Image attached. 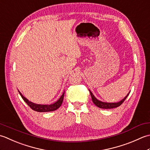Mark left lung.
I'll list each match as a JSON object with an SVG mask.
<instances>
[{
	"label": "left lung",
	"instance_id": "1",
	"mask_svg": "<svg viewBox=\"0 0 150 150\" xmlns=\"http://www.w3.org/2000/svg\"><path fill=\"white\" fill-rule=\"evenodd\" d=\"M89 92L91 94V98H92V100L93 103L95 104L97 107H98L102 109H112V108H117V107L120 106L122 103L124 102V100L126 99V98L127 97V96L129 95V93L127 94V96H125L124 98V99H122V100H120V102H114V103H109V102H102L99 100H98L94 96V94H93V93L89 90Z\"/></svg>",
	"mask_w": 150,
	"mask_h": 150
}]
</instances>
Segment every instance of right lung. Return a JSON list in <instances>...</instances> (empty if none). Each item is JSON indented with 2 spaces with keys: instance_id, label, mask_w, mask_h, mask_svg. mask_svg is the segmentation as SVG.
Instances as JSON below:
<instances>
[{
  "instance_id": "add662e5",
  "label": "right lung",
  "mask_w": 150,
  "mask_h": 150,
  "mask_svg": "<svg viewBox=\"0 0 150 150\" xmlns=\"http://www.w3.org/2000/svg\"><path fill=\"white\" fill-rule=\"evenodd\" d=\"M18 91H19V93L20 94V95L21 96V97H22V98L24 100V102L28 105L30 108L32 109H33V111H35L38 112H50V111H55V110L57 109L62 104L64 94H65V91H64L63 93V94L61 96L59 100H57L56 102H54V103H52V104H50V105H43V104H38V103H35L30 102V101H29L28 99L26 98L25 97L23 96V94H21V93L19 90H18Z\"/></svg>"
}]
</instances>
